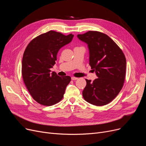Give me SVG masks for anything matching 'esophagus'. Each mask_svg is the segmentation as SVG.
I'll return each mask as SVG.
<instances>
[{"label":"esophagus","instance_id":"esophagus-1","mask_svg":"<svg viewBox=\"0 0 146 146\" xmlns=\"http://www.w3.org/2000/svg\"><path fill=\"white\" fill-rule=\"evenodd\" d=\"M71 79L73 80H77L78 78H76V77H73V76H72V77L71 78Z\"/></svg>","mask_w":146,"mask_h":146}]
</instances>
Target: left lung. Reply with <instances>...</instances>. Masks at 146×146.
Instances as JSON below:
<instances>
[{"mask_svg":"<svg viewBox=\"0 0 146 146\" xmlns=\"http://www.w3.org/2000/svg\"><path fill=\"white\" fill-rule=\"evenodd\" d=\"M77 36L88 44L89 64L98 77L93 82L86 79L83 97L86 102L96 106L108 104L118 95L124 85L126 72L124 53L104 33L90 31Z\"/></svg>","mask_w":146,"mask_h":146,"instance_id":"1","label":"left lung"}]
</instances>
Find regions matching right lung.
<instances>
[{
  "mask_svg": "<svg viewBox=\"0 0 146 146\" xmlns=\"http://www.w3.org/2000/svg\"><path fill=\"white\" fill-rule=\"evenodd\" d=\"M73 36L50 31L27 45L22 61V78L31 95L41 105L51 106L63 98L71 78L60 77L50 68L56 64L59 50L70 43Z\"/></svg>",
  "mask_w": 146,
  "mask_h": 146,
  "instance_id": "add662e5",
  "label": "right lung"
}]
</instances>
